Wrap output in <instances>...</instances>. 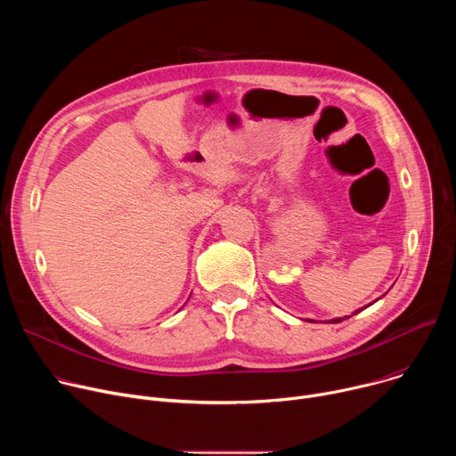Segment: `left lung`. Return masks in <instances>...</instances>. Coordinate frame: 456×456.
Listing matches in <instances>:
<instances>
[{
    "mask_svg": "<svg viewBox=\"0 0 456 456\" xmlns=\"http://www.w3.org/2000/svg\"><path fill=\"white\" fill-rule=\"evenodd\" d=\"M357 312H361V310H355L354 314H357ZM345 317H348V315H345ZM345 317H334V319H330L329 322H341ZM305 321H312V319H305Z\"/></svg>",
    "mask_w": 456,
    "mask_h": 456,
    "instance_id": "left-lung-1",
    "label": "left lung"
}]
</instances>
